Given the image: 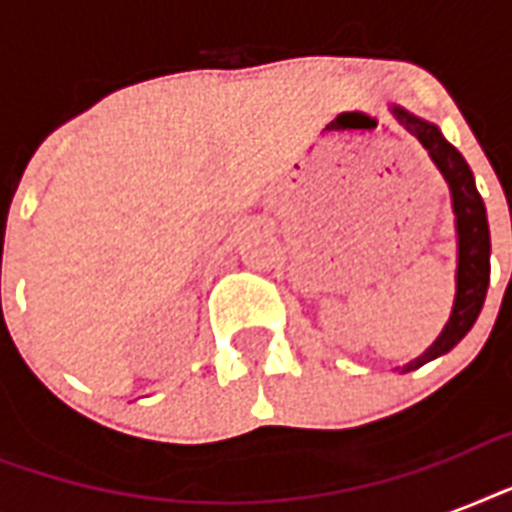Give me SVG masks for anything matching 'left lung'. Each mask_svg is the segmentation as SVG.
<instances>
[{
    "label": "left lung",
    "mask_w": 512,
    "mask_h": 512,
    "mask_svg": "<svg viewBox=\"0 0 512 512\" xmlns=\"http://www.w3.org/2000/svg\"><path fill=\"white\" fill-rule=\"evenodd\" d=\"M390 114L396 116V122L406 132H412L414 138L420 140L438 172L444 175L449 191H452V207L454 217H457L454 220V225H457V295H454L452 316L446 321L444 332L436 337V342L422 356H417L401 369V372H412L433 358L449 353L473 329L478 313L484 308L486 289H489L492 241H489L484 199L476 191L473 172H470L460 151L441 135V130L433 122H425L401 106H390Z\"/></svg>",
    "instance_id": "obj_1"
}]
</instances>
